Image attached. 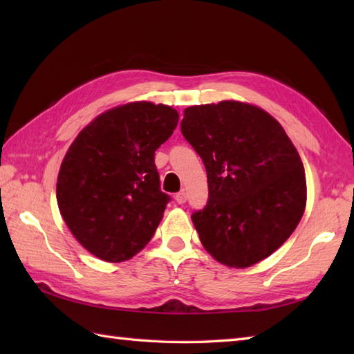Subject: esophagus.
I'll list each match as a JSON object with an SVG mask.
<instances>
[{
  "label": "esophagus",
  "mask_w": 354,
  "mask_h": 354,
  "mask_svg": "<svg viewBox=\"0 0 354 354\" xmlns=\"http://www.w3.org/2000/svg\"><path fill=\"white\" fill-rule=\"evenodd\" d=\"M175 199H176L178 204H185V202H187V193H185L184 190H183V192H179V193H176Z\"/></svg>",
  "instance_id": "obj_1"
}]
</instances>
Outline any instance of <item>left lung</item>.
<instances>
[{"mask_svg": "<svg viewBox=\"0 0 354 354\" xmlns=\"http://www.w3.org/2000/svg\"><path fill=\"white\" fill-rule=\"evenodd\" d=\"M181 132L207 170V205L192 214L205 250L230 268L277 251L306 208L301 158L281 124L252 104L225 100L184 109Z\"/></svg>", "mask_w": 354, "mask_h": 354, "instance_id": "left-lung-1", "label": "left lung"}]
</instances>
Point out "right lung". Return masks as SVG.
<instances>
[{"label":"right lung","mask_w":354,"mask_h":354,"mask_svg":"<svg viewBox=\"0 0 354 354\" xmlns=\"http://www.w3.org/2000/svg\"><path fill=\"white\" fill-rule=\"evenodd\" d=\"M178 112L135 102L97 117L73 141L59 170L56 196L77 242L104 261L145 248L170 202L161 192L155 150L175 131Z\"/></svg>","instance_id":"1"}]
</instances>
